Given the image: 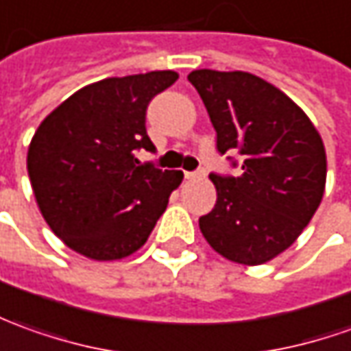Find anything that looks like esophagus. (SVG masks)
Segmentation results:
<instances>
[{
  "label": "esophagus",
  "instance_id": "obj_1",
  "mask_svg": "<svg viewBox=\"0 0 351 351\" xmlns=\"http://www.w3.org/2000/svg\"><path fill=\"white\" fill-rule=\"evenodd\" d=\"M184 176L188 178V180H194V178H197V176H202V173H188V171H186Z\"/></svg>",
  "mask_w": 351,
  "mask_h": 351
}]
</instances>
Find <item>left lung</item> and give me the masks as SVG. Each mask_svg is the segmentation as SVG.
Masks as SVG:
<instances>
[{
  "label": "left lung",
  "mask_w": 351,
  "mask_h": 351,
  "mask_svg": "<svg viewBox=\"0 0 351 351\" xmlns=\"http://www.w3.org/2000/svg\"><path fill=\"white\" fill-rule=\"evenodd\" d=\"M217 132V149L244 157L242 175H209L215 207L199 230L219 256L242 265L275 259L304 232L323 199L326 154L309 117L278 88L244 71L188 75Z\"/></svg>",
  "instance_id": "8db88e82"
}]
</instances>
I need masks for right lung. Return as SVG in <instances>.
Masks as SVG:
<instances>
[{"label":"right lung","instance_id":"right-lung-1","mask_svg":"<svg viewBox=\"0 0 351 351\" xmlns=\"http://www.w3.org/2000/svg\"><path fill=\"white\" fill-rule=\"evenodd\" d=\"M175 71L104 78L66 97L32 136L26 169L49 228L76 254L115 261L138 252L165 213L182 171L140 165L154 152L145 109Z\"/></svg>","mask_w":351,"mask_h":351}]
</instances>
